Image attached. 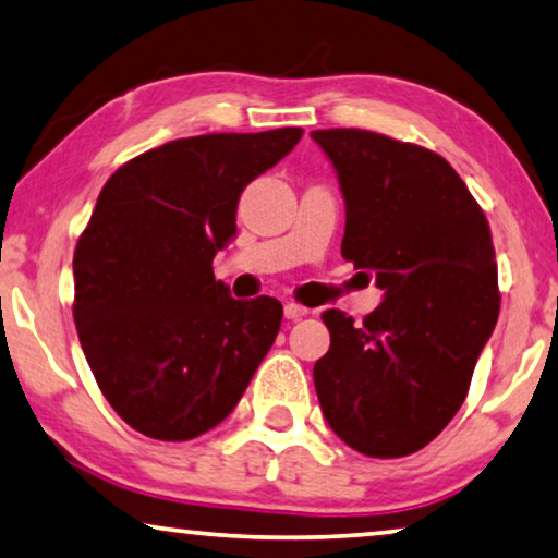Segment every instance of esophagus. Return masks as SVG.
I'll list each match as a JSON object with an SVG mask.
<instances>
[{"instance_id": "34e87169", "label": "esophagus", "mask_w": 558, "mask_h": 558, "mask_svg": "<svg viewBox=\"0 0 558 558\" xmlns=\"http://www.w3.org/2000/svg\"><path fill=\"white\" fill-rule=\"evenodd\" d=\"M282 313H286V318L288 320H298V318H303V315H307L311 311H307L305 305H301V303H286V307H282Z\"/></svg>"}]
</instances>
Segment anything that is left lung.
<instances>
[{
	"mask_svg": "<svg viewBox=\"0 0 558 558\" xmlns=\"http://www.w3.org/2000/svg\"><path fill=\"white\" fill-rule=\"evenodd\" d=\"M345 199L340 253L376 272L384 303L363 323L323 313L330 348L313 380L353 451L398 459L448 426L498 320L484 210L444 157L368 130H313Z\"/></svg>",
	"mask_w": 558,
	"mask_h": 558,
	"instance_id": "1",
	"label": "left lung"
}]
</instances>
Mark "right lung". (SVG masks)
<instances>
[{
	"instance_id": "obj_1",
	"label": "right lung",
	"mask_w": 558,
	"mask_h": 558,
	"mask_svg": "<svg viewBox=\"0 0 558 558\" xmlns=\"http://www.w3.org/2000/svg\"><path fill=\"white\" fill-rule=\"evenodd\" d=\"M301 128L182 137L105 182L74 247V326L102 396L157 440L226 421L270 351L276 298L235 301L213 257L235 238L238 199Z\"/></svg>"
}]
</instances>
